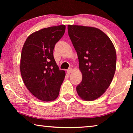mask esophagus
Here are the masks:
<instances>
[{"label": "esophagus", "mask_w": 133, "mask_h": 133, "mask_svg": "<svg viewBox=\"0 0 133 133\" xmlns=\"http://www.w3.org/2000/svg\"><path fill=\"white\" fill-rule=\"evenodd\" d=\"M72 71V68H69L68 70H67V72L68 74H70V73H71V72Z\"/></svg>", "instance_id": "obj_1"}]
</instances>
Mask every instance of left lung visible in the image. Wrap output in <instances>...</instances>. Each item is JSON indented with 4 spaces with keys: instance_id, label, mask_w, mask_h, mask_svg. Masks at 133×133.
<instances>
[{
    "instance_id": "obj_1",
    "label": "left lung",
    "mask_w": 133,
    "mask_h": 133,
    "mask_svg": "<svg viewBox=\"0 0 133 133\" xmlns=\"http://www.w3.org/2000/svg\"><path fill=\"white\" fill-rule=\"evenodd\" d=\"M67 29L82 74L77 93L83 100H95L106 91L114 77L115 47L109 36L97 28L69 25Z\"/></svg>"
}]
</instances>
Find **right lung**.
<instances>
[{"instance_id":"obj_1","label":"right lung","mask_w":133,"mask_h":133,"mask_svg":"<svg viewBox=\"0 0 133 133\" xmlns=\"http://www.w3.org/2000/svg\"><path fill=\"white\" fill-rule=\"evenodd\" d=\"M66 26L45 28L32 33L26 39L22 50L20 69L27 89L44 102L58 97L65 77L54 58L55 44L63 36Z\"/></svg>"}]
</instances>
